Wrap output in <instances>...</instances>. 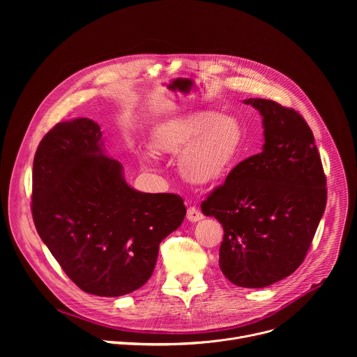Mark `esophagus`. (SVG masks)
<instances>
[{
	"label": "esophagus",
	"mask_w": 357,
	"mask_h": 357,
	"mask_svg": "<svg viewBox=\"0 0 357 357\" xmlns=\"http://www.w3.org/2000/svg\"><path fill=\"white\" fill-rule=\"evenodd\" d=\"M186 218H188V220H189V222H199V220H202V219H203V213H202L197 208L190 206V208L188 209Z\"/></svg>",
	"instance_id": "1"
}]
</instances>
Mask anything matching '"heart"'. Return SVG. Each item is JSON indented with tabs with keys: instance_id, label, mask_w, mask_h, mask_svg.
Listing matches in <instances>:
<instances>
[{
	"instance_id": "1",
	"label": "heart",
	"mask_w": 357,
	"mask_h": 357,
	"mask_svg": "<svg viewBox=\"0 0 357 357\" xmlns=\"http://www.w3.org/2000/svg\"><path fill=\"white\" fill-rule=\"evenodd\" d=\"M244 142L241 123L233 116L200 110L171 119L151 138L160 154H179L181 175L195 185H209L225 178L234 167Z\"/></svg>"
}]
</instances>
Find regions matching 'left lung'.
Here are the masks:
<instances>
[{
    "mask_svg": "<svg viewBox=\"0 0 357 357\" xmlns=\"http://www.w3.org/2000/svg\"><path fill=\"white\" fill-rule=\"evenodd\" d=\"M263 116L260 154L237 164L200 203L223 226L219 266L237 287L263 288L305 260L326 206V176L314 134L294 109L248 98Z\"/></svg>",
    "mask_w": 357,
    "mask_h": 357,
    "instance_id": "8db88e82",
    "label": "left lung"
}]
</instances>
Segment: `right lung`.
<instances>
[{"instance_id":"add662e5","label":"right lung","mask_w":357,"mask_h":357,"mask_svg":"<svg viewBox=\"0 0 357 357\" xmlns=\"http://www.w3.org/2000/svg\"><path fill=\"white\" fill-rule=\"evenodd\" d=\"M101 145L90 119L49 130L33 158L31 211L39 237L82 291L120 296L149 280L160 243L181 226L186 208L175 193L128 186L121 164Z\"/></svg>"}]
</instances>
